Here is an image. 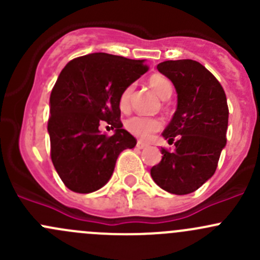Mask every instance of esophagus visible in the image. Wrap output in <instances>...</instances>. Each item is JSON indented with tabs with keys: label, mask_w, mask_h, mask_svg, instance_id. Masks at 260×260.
Returning a JSON list of instances; mask_svg holds the SVG:
<instances>
[{
	"label": "esophagus",
	"mask_w": 260,
	"mask_h": 260,
	"mask_svg": "<svg viewBox=\"0 0 260 260\" xmlns=\"http://www.w3.org/2000/svg\"><path fill=\"white\" fill-rule=\"evenodd\" d=\"M146 147H148V145H147V143H145V142H142V141H138V142H137V148L138 149H143V148H146Z\"/></svg>",
	"instance_id": "obj_1"
}]
</instances>
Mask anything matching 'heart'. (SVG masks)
I'll use <instances>...</instances> for the list:
<instances>
[{"instance_id":"obj_1","label":"heart","mask_w":260,"mask_h":260,"mask_svg":"<svg viewBox=\"0 0 260 260\" xmlns=\"http://www.w3.org/2000/svg\"><path fill=\"white\" fill-rule=\"evenodd\" d=\"M149 86L161 99H169L172 94V84L161 75H152L148 80ZM132 93V86H128L122 91L119 98L120 109H127L129 106V98ZM162 122L157 118L143 117V115H133L125 120V128L128 132L140 137L142 140H148L153 133L161 129Z\"/></svg>"}]
</instances>
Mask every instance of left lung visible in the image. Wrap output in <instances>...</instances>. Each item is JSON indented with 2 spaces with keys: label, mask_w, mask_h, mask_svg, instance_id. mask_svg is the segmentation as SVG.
I'll list each match as a JSON object with an SVG mask.
<instances>
[{
  "label": "left lung",
  "mask_w": 260,
  "mask_h": 260,
  "mask_svg": "<svg viewBox=\"0 0 260 260\" xmlns=\"http://www.w3.org/2000/svg\"><path fill=\"white\" fill-rule=\"evenodd\" d=\"M157 69L177 93V108L162 136L175 151L162 148V159L151 169L154 182L165 191L186 195L203 186L217 167L226 145V95L221 84L195 60H169Z\"/></svg>",
  "instance_id": "1"
}]
</instances>
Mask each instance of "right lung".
Listing matches in <instances>:
<instances>
[{
	"mask_svg": "<svg viewBox=\"0 0 260 260\" xmlns=\"http://www.w3.org/2000/svg\"><path fill=\"white\" fill-rule=\"evenodd\" d=\"M148 70L145 60L106 52L77 57L65 65L50 95L48 132L51 161L64 185L79 193L103 187L120 152L136 138L123 129L122 91ZM107 121L115 135L99 131Z\"/></svg>",
	"mask_w": 260,
	"mask_h": 260,
	"instance_id": "right-lung-1",
	"label": "right lung"
}]
</instances>
